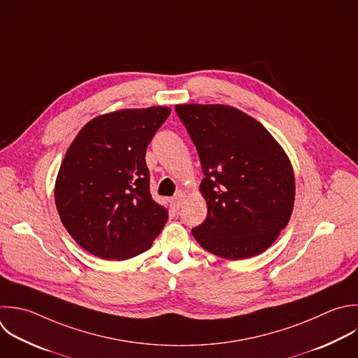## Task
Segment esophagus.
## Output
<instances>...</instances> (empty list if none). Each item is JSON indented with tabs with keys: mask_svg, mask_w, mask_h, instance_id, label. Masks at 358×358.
<instances>
[{
	"mask_svg": "<svg viewBox=\"0 0 358 358\" xmlns=\"http://www.w3.org/2000/svg\"><path fill=\"white\" fill-rule=\"evenodd\" d=\"M185 193L183 192H178L176 194H175V197L172 199V207H173V210H179L180 207H182V204H183V201H185Z\"/></svg>",
	"mask_w": 358,
	"mask_h": 358,
	"instance_id": "esophagus-1",
	"label": "esophagus"
}]
</instances>
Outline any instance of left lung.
<instances>
[{
  "instance_id": "8db88e82",
  "label": "left lung",
  "mask_w": 358,
  "mask_h": 358,
  "mask_svg": "<svg viewBox=\"0 0 358 358\" xmlns=\"http://www.w3.org/2000/svg\"><path fill=\"white\" fill-rule=\"evenodd\" d=\"M196 145L207 217L192 229L200 246L239 260L264 252L289 221L295 180L288 157L253 117L225 105H176Z\"/></svg>"
}]
</instances>
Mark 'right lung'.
<instances>
[{"label":"right lung","instance_id":"right-lung-1","mask_svg":"<svg viewBox=\"0 0 358 358\" xmlns=\"http://www.w3.org/2000/svg\"><path fill=\"white\" fill-rule=\"evenodd\" d=\"M169 108L124 109L87 123L60 166L55 199L63 225L90 253L126 260L151 248L168 221L150 193L147 147Z\"/></svg>","mask_w":358,"mask_h":358}]
</instances>
